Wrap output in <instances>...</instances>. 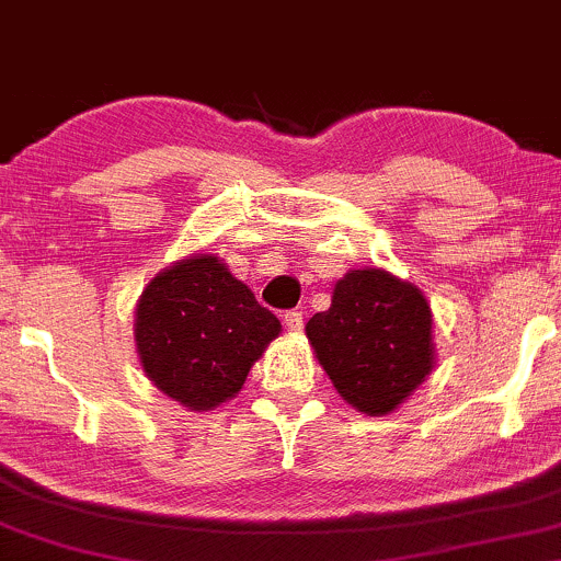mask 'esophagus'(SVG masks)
<instances>
[{
    "label": "esophagus",
    "mask_w": 561,
    "mask_h": 561,
    "mask_svg": "<svg viewBox=\"0 0 561 561\" xmlns=\"http://www.w3.org/2000/svg\"><path fill=\"white\" fill-rule=\"evenodd\" d=\"M285 327L287 332H302V327H306V313H302V310H287Z\"/></svg>",
    "instance_id": "34e87169"
}]
</instances>
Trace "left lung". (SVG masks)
I'll return each mask as SVG.
<instances>
[{"instance_id": "left-lung-1", "label": "left lung", "mask_w": 561, "mask_h": 561, "mask_svg": "<svg viewBox=\"0 0 561 561\" xmlns=\"http://www.w3.org/2000/svg\"><path fill=\"white\" fill-rule=\"evenodd\" d=\"M431 323L421 289L383 268H355L336 282L332 308L316 313L306 334L342 400L387 415L434 368Z\"/></svg>"}]
</instances>
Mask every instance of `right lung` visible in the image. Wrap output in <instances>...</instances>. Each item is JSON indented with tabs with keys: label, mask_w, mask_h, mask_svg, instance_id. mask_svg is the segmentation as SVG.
Returning <instances> with one entry per match:
<instances>
[{
	"label": "right lung",
	"mask_w": 561,
	"mask_h": 561,
	"mask_svg": "<svg viewBox=\"0 0 561 561\" xmlns=\"http://www.w3.org/2000/svg\"><path fill=\"white\" fill-rule=\"evenodd\" d=\"M279 332V319L211 253L167 266L135 306V347L146 376L195 413L232 400Z\"/></svg>",
	"instance_id": "right-lung-1"
}]
</instances>
